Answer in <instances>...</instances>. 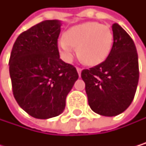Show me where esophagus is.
Instances as JSON below:
<instances>
[{
    "instance_id": "obj_1",
    "label": "esophagus",
    "mask_w": 146,
    "mask_h": 146,
    "mask_svg": "<svg viewBox=\"0 0 146 146\" xmlns=\"http://www.w3.org/2000/svg\"><path fill=\"white\" fill-rule=\"evenodd\" d=\"M76 69H77V72H78V74H79V76H80V74H81V71H82V69H81L80 67H77Z\"/></svg>"
}]
</instances>
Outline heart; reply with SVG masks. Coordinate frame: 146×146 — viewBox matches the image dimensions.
<instances>
[{"mask_svg":"<svg viewBox=\"0 0 146 146\" xmlns=\"http://www.w3.org/2000/svg\"><path fill=\"white\" fill-rule=\"evenodd\" d=\"M62 58L71 62L74 55V46L84 63L96 66L107 58L113 46V33L110 28L96 22H86L68 29L58 41Z\"/></svg>","mask_w":146,"mask_h":146,"instance_id":"heart-1","label":"heart"}]
</instances>
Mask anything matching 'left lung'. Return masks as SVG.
Instances as JSON below:
<instances>
[{
	"label": "left lung",
	"instance_id": "obj_1",
	"mask_svg": "<svg viewBox=\"0 0 146 146\" xmlns=\"http://www.w3.org/2000/svg\"><path fill=\"white\" fill-rule=\"evenodd\" d=\"M113 46L105 61L81 72L91 110L115 116L134 99L138 78V58L131 37L118 23L112 25Z\"/></svg>",
	"mask_w": 146,
	"mask_h": 146
}]
</instances>
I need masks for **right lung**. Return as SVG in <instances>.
Masks as SVG:
<instances>
[{
	"label": "right lung",
	"instance_id": "add662e5",
	"mask_svg": "<svg viewBox=\"0 0 146 146\" xmlns=\"http://www.w3.org/2000/svg\"><path fill=\"white\" fill-rule=\"evenodd\" d=\"M62 23L46 20L16 38L9 58L13 94L30 115L48 119L65 110L66 99L79 75L59 58L58 38Z\"/></svg>",
	"mask_w": 146,
	"mask_h": 146
}]
</instances>
